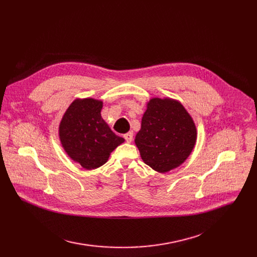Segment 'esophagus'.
<instances>
[{
    "mask_svg": "<svg viewBox=\"0 0 257 257\" xmlns=\"http://www.w3.org/2000/svg\"><path fill=\"white\" fill-rule=\"evenodd\" d=\"M124 138H125V140H126L127 143H131L132 140H133V132H132V131H129L128 133L124 134Z\"/></svg>",
    "mask_w": 257,
    "mask_h": 257,
    "instance_id": "esophagus-1",
    "label": "esophagus"
}]
</instances>
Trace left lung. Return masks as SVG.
Masks as SVG:
<instances>
[{
	"mask_svg": "<svg viewBox=\"0 0 257 257\" xmlns=\"http://www.w3.org/2000/svg\"><path fill=\"white\" fill-rule=\"evenodd\" d=\"M197 141V128L183 105L170 98H153L147 104L136 137L144 163L159 173L182 165Z\"/></svg>",
	"mask_w": 257,
	"mask_h": 257,
	"instance_id": "8db88e82",
	"label": "left lung"
}]
</instances>
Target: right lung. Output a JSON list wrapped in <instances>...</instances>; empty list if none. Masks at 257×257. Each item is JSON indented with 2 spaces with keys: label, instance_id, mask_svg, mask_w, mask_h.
Segmentation results:
<instances>
[{
  "label": "right lung",
  "instance_id": "1",
  "mask_svg": "<svg viewBox=\"0 0 257 257\" xmlns=\"http://www.w3.org/2000/svg\"><path fill=\"white\" fill-rule=\"evenodd\" d=\"M103 102L77 99L67 108L59 125L64 151L86 170L100 168L125 140L115 136L101 116Z\"/></svg>",
  "mask_w": 257,
  "mask_h": 257
}]
</instances>
